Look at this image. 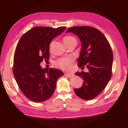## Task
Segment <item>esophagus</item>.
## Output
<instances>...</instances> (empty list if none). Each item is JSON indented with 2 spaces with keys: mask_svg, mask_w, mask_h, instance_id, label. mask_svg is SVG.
Listing matches in <instances>:
<instances>
[{
  "mask_svg": "<svg viewBox=\"0 0 128 128\" xmlns=\"http://www.w3.org/2000/svg\"><path fill=\"white\" fill-rule=\"evenodd\" d=\"M64 76L66 77H72L73 76H74V74H68V73H65Z\"/></svg>",
  "mask_w": 128,
  "mask_h": 128,
  "instance_id": "34e87169",
  "label": "esophagus"
}]
</instances>
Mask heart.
Masks as SVG:
<instances>
[{
    "instance_id": "1",
    "label": "heart",
    "mask_w": 128,
    "mask_h": 128,
    "mask_svg": "<svg viewBox=\"0 0 128 128\" xmlns=\"http://www.w3.org/2000/svg\"><path fill=\"white\" fill-rule=\"evenodd\" d=\"M74 39L75 38L73 36H65L63 38V41L65 44H67L69 42L74 40ZM52 42H51L50 44V49L52 48ZM73 62V59L72 57H67L60 58V59H58L57 61L55 62V64L56 66L62 69V70H69L72 68Z\"/></svg>"
}]
</instances>
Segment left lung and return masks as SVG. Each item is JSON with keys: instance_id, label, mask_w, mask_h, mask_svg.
<instances>
[{"instance_id": "8db88e82", "label": "left lung", "mask_w": 128, "mask_h": 128, "mask_svg": "<svg viewBox=\"0 0 128 128\" xmlns=\"http://www.w3.org/2000/svg\"><path fill=\"white\" fill-rule=\"evenodd\" d=\"M72 32L81 42V50L77 60L78 66L88 68V72H77L82 78V86L75 88V94L84 100L94 98L104 89L111 79L113 53L107 38L98 29L91 26L70 28L66 33Z\"/></svg>"}]
</instances>
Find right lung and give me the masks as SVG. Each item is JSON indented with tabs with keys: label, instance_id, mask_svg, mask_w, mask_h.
<instances>
[{
	"label": "right lung",
	"instance_id": "obj_1",
	"mask_svg": "<svg viewBox=\"0 0 128 128\" xmlns=\"http://www.w3.org/2000/svg\"><path fill=\"white\" fill-rule=\"evenodd\" d=\"M66 29L34 27L19 40L14 54L13 73L21 92L30 100L41 102L49 99L55 92L57 80L63 76L59 69H42L40 63L48 60L50 44Z\"/></svg>",
	"mask_w": 128,
	"mask_h": 128
}]
</instances>
